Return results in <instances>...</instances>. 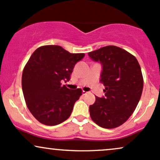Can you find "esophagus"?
<instances>
[{
    "label": "esophagus",
    "mask_w": 160,
    "mask_h": 160,
    "mask_svg": "<svg viewBox=\"0 0 160 160\" xmlns=\"http://www.w3.org/2000/svg\"><path fill=\"white\" fill-rule=\"evenodd\" d=\"M88 93V92H86V91H83V95H86V94H87Z\"/></svg>",
    "instance_id": "obj_1"
}]
</instances>
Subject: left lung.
Instances as JSON below:
<instances>
[{
    "instance_id": "obj_1",
    "label": "left lung",
    "mask_w": 160,
    "mask_h": 160,
    "mask_svg": "<svg viewBox=\"0 0 160 160\" xmlns=\"http://www.w3.org/2000/svg\"><path fill=\"white\" fill-rule=\"evenodd\" d=\"M102 65L101 83L105 96H96L89 106L92 120L103 128H115L124 124L134 112L143 87V78L136 58L124 49L108 45L89 52Z\"/></svg>"
}]
</instances>
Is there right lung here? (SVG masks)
Here are the masks:
<instances>
[{
    "label": "right lung",
    "mask_w": 160,
    "mask_h": 160,
    "mask_svg": "<svg viewBox=\"0 0 160 160\" xmlns=\"http://www.w3.org/2000/svg\"><path fill=\"white\" fill-rule=\"evenodd\" d=\"M84 56L59 45H44L29 58L22 71V89L26 106L40 123L54 126L70 117L82 89H70L61 82L70 80L76 63Z\"/></svg>",
    "instance_id": "1"
}]
</instances>
